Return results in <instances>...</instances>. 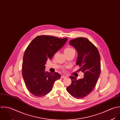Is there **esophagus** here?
I'll use <instances>...</instances> for the list:
<instances>
[{"label": "esophagus", "mask_w": 120, "mask_h": 120, "mask_svg": "<svg viewBox=\"0 0 120 120\" xmlns=\"http://www.w3.org/2000/svg\"><path fill=\"white\" fill-rule=\"evenodd\" d=\"M62 79H64V78H66V77L65 76H64V75H62V76H61V77Z\"/></svg>", "instance_id": "34e87169"}]
</instances>
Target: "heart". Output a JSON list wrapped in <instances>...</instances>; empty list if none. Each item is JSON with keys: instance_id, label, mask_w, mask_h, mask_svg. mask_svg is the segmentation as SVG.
Here are the masks:
<instances>
[{"instance_id": "obj_1", "label": "heart", "mask_w": 120, "mask_h": 120, "mask_svg": "<svg viewBox=\"0 0 120 120\" xmlns=\"http://www.w3.org/2000/svg\"><path fill=\"white\" fill-rule=\"evenodd\" d=\"M72 52H75V50H74V49H73L72 48H67L64 50V54L70 53Z\"/></svg>"}]
</instances>
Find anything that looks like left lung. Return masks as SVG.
Listing matches in <instances>:
<instances>
[{"label": "left lung", "instance_id": "left-lung-1", "mask_svg": "<svg viewBox=\"0 0 120 120\" xmlns=\"http://www.w3.org/2000/svg\"><path fill=\"white\" fill-rule=\"evenodd\" d=\"M70 44L77 51L76 65L84 75L79 80L70 76L71 84L67 90L74 98L81 99L90 94L96 85L101 73V57L97 48L86 38H75L70 41Z\"/></svg>", "mask_w": 120, "mask_h": 120}]
</instances>
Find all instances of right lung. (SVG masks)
Returning <instances> with one entry per match:
<instances>
[{
    "instance_id": "right-lung-1",
    "label": "right lung",
    "mask_w": 120,
    "mask_h": 120,
    "mask_svg": "<svg viewBox=\"0 0 120 120\" xmlns=\"http://www.w3.org/2000/svg\"><path fill=\"white\" fill-rule=\"evenodd\" d=\"M68 38L50 35L38 36L26 49L23 59L22 76L29 91L36 97H42L52 90L55 82L60 79L57 72L45 71V64L61 49Z\"/></svg>"
}]
</instances>
